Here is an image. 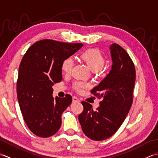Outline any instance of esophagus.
I'll return each instance as SVG.
<instances>
[{
  "mask_svg": "<svg viewBox=\"0 0 158 158\" xmlns=\"http://www.w3.org/2000/svg\"><path fill=\"white\" fill-rule=\"evenodd\" d=\"M80 100H79V99L77 98V97H73V98H72V102H78Z\"/></svg>",
  "mask_w": 158,
  "mask_h": 158,
  "instance_id": "obj_1",
  "label": "esophagus"
}]
</instances>
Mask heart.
<instances>
[{
	"label": "heart",
	"instance_id": "heart-1",
	"mask_svg": "<svg viewBox=\"0 0 158 158\" xmlns=\"http://www.w3.org/2000/svg\"><path fill=\"white\" fill-rule=\"evenodd\" d=\"M81 58L87 64L92 72H95L101 70L105 64V59L98 50L89 49L81 54ZM74 65V60L72 57H67L63 60L61 65L63 72L65 74H69ZM89 85L86 82L76 81L73 84V89L77 92H82L88 88Z\"/></svg>",
	"mask_w": 158,
	"mask_h": 158
}]
</instances>
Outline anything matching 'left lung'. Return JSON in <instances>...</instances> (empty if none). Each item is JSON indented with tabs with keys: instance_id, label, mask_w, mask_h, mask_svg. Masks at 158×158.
<instances>
[{
	"instance_id": "left-lung-1",
	"label": "left lung",
	"mask_w": 158,
	"mask_h": 158,
	"mask_svg": "<svg viewBox=\"0 0 158 158\" xmlns=\"http://www.w3.org/2000/svg\"><path fill=\"white\" fill-rule=\"evenodd\" d=\"M112 61L107 76L91 93L102 98L97 110L82 102L84 110L78 116L82 131L93 140L111 137L123 123L132 104L136 70L132 60L123 48L113 44L109 48Z\"/></svg>"
}]
</instances>
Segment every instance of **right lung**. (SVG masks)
<instances>
[{"mask_svg":"<svg viewBox=\"0 0 158 158\" xmlns=\"http://www.w3.org/2000/svg\"><path fill=\"white\" fill-rule=\"evenodd\" d=\"M83 46L51 40L37 41L28 48L21 60L17 81V95L24 120L37 136L55 134L61 125V114L72 98H53L54 84L62 80L61 65Z\"/></svg>","mask_w":158,"mask_h":158,"instance_id":"right-lung-1","label":"right lung"}]
</instances>
